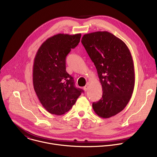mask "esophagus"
Instances as JSON below:
<instances>
[{"mask_svg": "<svg viewBox=\"0 0 157 157\" xmlns=\"http://www.w3.org/2000/svg\"><path fill=\"white\" fill-rule=\"evenodd\" d=\"M83 89H84V90L85 91H87L88 90V89H89V86H88L87 85H86L85 86L83 87Z\"/></svg>", "mask_w": 157, "mask_h": 157, "instance_id": "obj_1", "label": "esophagus"}]
</instances>
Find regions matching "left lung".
<instances>
[{
    "mask_svg": "<svg viewBox=\"0 0 157 157\" xmlns=\"http://www.w3.org/2000/svg\"><path fill=\"white\" fill-rule=\"evenodd\" d=\"M81 43L94 63L102 87L101 99L93 103L95 113L110 118L128 103L135 85L133 59L126 44L110 32L83 35Z\"/></svg>",
    "mask_w": 157,
    "mask_h": 157,
    "instance_id": "obj_1",
    "label": "left lung"
}]
</instances>
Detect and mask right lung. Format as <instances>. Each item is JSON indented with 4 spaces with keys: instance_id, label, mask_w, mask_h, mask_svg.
Masks as SVG:
<instances>
[{
    "instance_id": "right-lung-1",
    "label": "right lung",
    "mask_w": 157,
    "mask_h": 157,
    "mask_svg": "<svg viewBox=\"0 0 157 157\" xmlns=\"http://www.w3.org/2000/svg\"><path fill=\"white\" fill-rule=\"evenodd\" d=\"M81 36V33L55 35L41 44L35 55L34 90L43 107L50 114H65L83 92L75 86L73 78L66 71V57L78 45Z\"/></svg>"
}]
</instances>
